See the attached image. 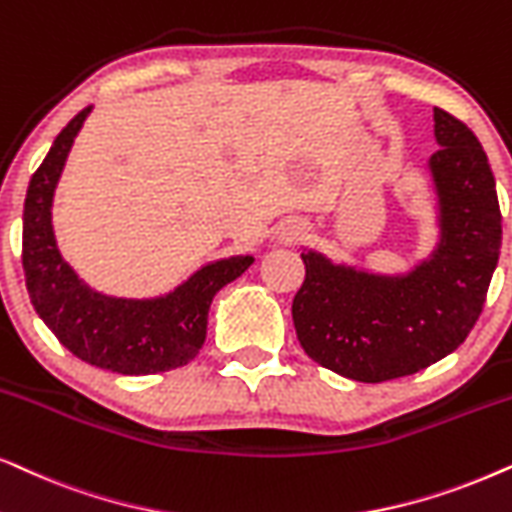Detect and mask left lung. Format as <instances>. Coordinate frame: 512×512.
I'll return each mask as SVG.
<instances>
[{"instance_id": "1", "label": "left lung", "mask_w": 512, "mask_h": 512, "mask_svg": "<svg viewBox=\"0 0 512 512\" xmlns=\"http://www.w3.org/2000/svg\"><path fill=\"white\" fill-rule=\"evenodd\" d=\"M440 150L430 171L440 199V244L407 275H371L301 254L305 280L291 315L308 357L362 383L402 378L466 341L499 263L501 209L480 141L435 108Z\"/></svg>"}]
</instances>
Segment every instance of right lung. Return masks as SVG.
Listing matches in <instances>:
<instances>
[{
    "mask_svg": "<svg viewBox=\"0 0 512 512\" xmlns=\"http://www.w3.org/2000/svg\"><path fill=\"white\" fill-rule=\"evenodd\" d=\"M89 112L91 105L70 119L30 178L23 211V270L30 301L53 336L94 367L126 376L183 367L207 338L216 291L237 280L254 256H230L204 265L171 294L150 301L112 298L86 287L56 247L51 204Z\"/></svg>",
    "mask_w": 512,
    "mask_h": 512,
    "instance_id": "1",
    "label": "right lung"
}]
</instances>
